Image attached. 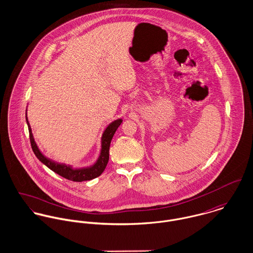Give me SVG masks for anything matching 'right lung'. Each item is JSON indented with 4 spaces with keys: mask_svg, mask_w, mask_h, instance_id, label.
<instances>
[{
    "mask_svg": "<svg viewBox=\"0 0 253 253\" xmlns=\"http://www.w3.org/2000/svg\"><path fill=\"white\" fill-rule=\"evenodd\" d=\"M27 125H28V129H29V136H30V143L32 150L34 154L36 155L37 158L43 164L45 165L49 169L57 173L58 175L68 179V180L75 181V182H82V181L91 180L93 178L98 177L105 169L109 161V149H110V144L111 140L117 130V128L120 126L122 124V119H119L117 121H114L111 123L103 132L102 135V148H101V153L100 156L97 160V162L89 167V168H84V169H72L70 166H66L64 164H58L55 163L47 158H45L38 149L36 143L33 138V134L31 131L30 125L28 123L27 117H26Z\"/></svg>",
    "mask_w": 253,
    "mask_h": 253,
    "instance_id": "obj_1",
    "label": "right lung"
}]
</instances>
